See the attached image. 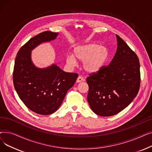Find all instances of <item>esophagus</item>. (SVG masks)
Instances as JSON below:
<instances>
[{"label": "esophagus", "mask_w": 152, "mask_h": 152, "mask_svg": "<svg viewBox=\"0 0 152 152\" xmlns=\"http://www.w3.org/2000/svg\"><path fill=\"white\" fill-rule=\"evenodd\" d=\"M84 81V78H83L82 76H79L78 77H77V80H76V82L79 83L83 82V81Z\"/></svg>", "instance_id": "1"}]
</instances>
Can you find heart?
Listing matches in <instances>:
<instances>
[{"label":"heart","instance_id":"1","mask_svg":"<svg viewBox=\"0 0 152 152\" xmlns=\"http://www.w3.org/2000/svg\"><path fill=\"white\" fill-rule=\"evenodd\" d=\"M73 57L68 55L66 61L69 65H74L76 60L83 62L84 69L89 73H97L104 65L108 57V51L104 46L97 44H89L77 46L73 50Z\"/></svg>","mask_w":152,"mask_h":152}]
</instances>
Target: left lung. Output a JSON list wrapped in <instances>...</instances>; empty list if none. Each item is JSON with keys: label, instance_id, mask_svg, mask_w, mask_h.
Wrapping results in <instances>:
<instances>
[{"label": "left lung", "instance_id": "obj_1", "mask_svg": "<svg viewBox=\"0 0 152 152\" xmlns=\"http://www.w3.org/2000/svg\"><path fill=\"white\" fill-rule=\"evenodd\" d=\"M116 36L117 50L110 65L89 74L86 79L87 101L94 112L101 116H113L123 110L137 96L140 88L137 55Z\"/></svg>", "mask_w": 152, "mask_h": 152}]
</instances>
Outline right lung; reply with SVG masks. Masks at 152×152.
<instances>
[{"label": "right lung", "mask_w": 152, "mask_h": 152, "mask_svg": "<svg viewBox=\"0 0 152 152\" xmlns=\"http://www.w3.org/2000/svg\"><path fill=\"white\" fill-rule=\"evenodd\" d=\"M58 34L48 31L32 37L21 47L15 61L13 81L16 91L30 110L42 115L58 110L78 77L77 73H66L55 64L41 69L31 61L32 50L40 44L54 40Z\"/></svg>", "instance_id": "obj_1"}]
</instances>
